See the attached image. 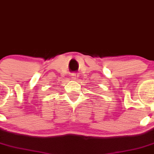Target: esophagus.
<instances>
[{
  "instance_id": "34e87169",
  "label": "esophagus",
  "mask_w": 154,
  "mask_h": 154,
  "mask_svg": "<svg viewBox=\"0 0 154 154\" xmlns=\"http://www.w3.org/2000/svg\"><path fill=\"white\" fill-rule=\"evenodd\" d=\"M71 78H72L73 80H77V74H76V73H72V74H71Z\"/></svg>"
}]
</instances>
